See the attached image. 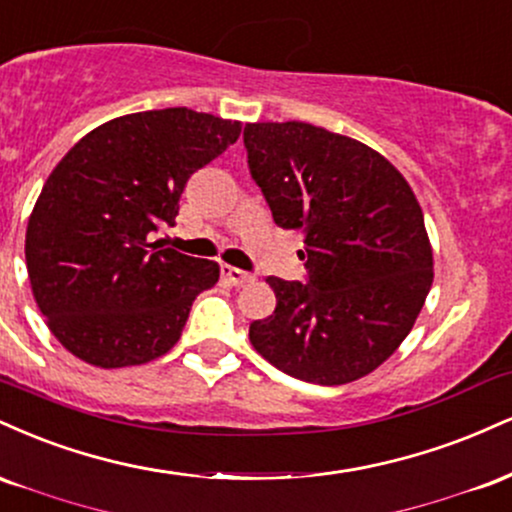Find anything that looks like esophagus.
<instances>
[{
  "instance_id": "34e87169",
  "label": "esophagus",
  "mask_w": 512,
  "mask_h": 512,
  "mask_svg": "<svg viewBox=\"0 0 512 512\" xmlns=\"http://www.w3.org/2000/svg\"><path fill=\"white\" fill-rule=\"evenodd\" d=\"M222 278H225L234 287H244L249 282H254V275L246 273V270H239L234 266H222Z\"/></svg>"
}]
</instances>
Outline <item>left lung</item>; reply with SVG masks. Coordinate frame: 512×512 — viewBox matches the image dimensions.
Wrapping results in <instances>:
<instances>
[{
    "label": "left lung",
    "instance_id": "obj_1",
    "mask_svg": "<svg viewBox=\"0 0 512 512\" xmlns=\"http://www.w3.org/2000/svg\"><path fill=\"white\" fill-rule=\"evenodd\" d=\"M249 170L275 225L304 234L309 285L280 278L275 311L249 340L275 369L342 386L410 335L434 282V251L412 186L357 138L306 122L246 124Z\"/></svg>",
    "mask_w": 512,
    "mask_h": 512
}]
</instances>
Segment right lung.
Returning a JSON list of instances; mask_svg holds the SVG:
<instances>
[{
	"mask_svg": "<svg viewBox=\"0 0 512 512\" xmlns=\"http://www.w3.org/2000/svg\"><path fill=\"white\" fill-rule=\"evenodd\" d=\"M242 122L189 107L124 114L57 162L26 227L35 304L64 350L100 369L153 362L177 345L194 299L220 278L206 258L162 249L189 177Z\"/></svg>",
	"mask_w": 512,
	"mask_h": 512,
	"instance_id": "obj_1",
	"label": "right lung"
}]
</instances>
